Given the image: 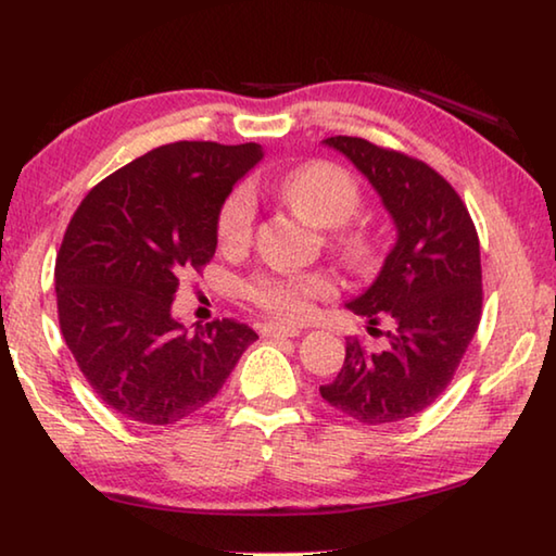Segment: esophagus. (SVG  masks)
Wrapping results in <instances>:
<instances>
[{
	"label": "esophagus",
	"mask_w": 556,
	"mask_h": 556,
	"mask_svg": "<svg viewBox=\"0 0 556 556\" xmlns=\"http://www.w3.org/2000/svg\"><path fill=\"white\" fill-rule=\"evenodd\" d=\"M262 336H267V338H294V336H299V328L289 326V324H265V326H262Z\"/></svg>",
	"instance_id": "esophagus-1"
}]
</instances>
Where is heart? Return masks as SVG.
<instances>
[{"mask_svg": "<svg viewBox=\"0 0 556 556\" xmlns=\"http://www.w3.org/2000/svg\"><path fill=\"white\" fill-rule=\"evenodd\" d=\"M277 195L316 228H341L353 218L363 201L355 178L345 168L328 162L304 164L281 176ZM252 225H255V201L248 188H235L218 213L220 248H248ZM333 248L351 265H368L372 260V242L361 230H336ZM242 291L262 312L299 321L312 314L318 299L331 296L336 285L324 271H299V275H257Z\"/></svg>", "mask_w": 556, "mask_h": 556, "instance_id": "obj_1", "label": "heart"}]
</instances>
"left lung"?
<instances>
[{
    "label": "left lung",
    "mask_w": 556,
    "mask_h": 556,
    "mask_svg": "<svg viewBox=\"0 0 556 556\" xmlns=\"http://www.w3.org/2000/svg\"><path fill=\"white\" fill-rule=\"evenodd\" d=\"M324 144L351 159L372 184L397 228L378 279L348 301L370 321L388 324V348L365 351L353 338L338 378L321 397L363 425L378 427L427 409L454 378L481 324V244L468 208L429 164L361 137Z\"/></svg>",
    "instance_id": "1"
}]
</instances>
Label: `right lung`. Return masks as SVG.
I'll list each match as a JSON object with an SVG mask.
<instances>
[{"label":"right lung","mask_w":556,"mask_h":556,"mask_svg":"<svg viewBox=\"0 0 556 556\" xmlns=\"http://www.w3.org/2000/svg\"><path fill=\"white\" fill-rule=\"evenodd\" d=\"M262 156L255 142L156 147L73 213L55 257L59 324L112 412L152 427L193 417L257 341L232 318L188 333L172 304L178 271L213 260L223 203Z\"/></svg>","instance_id":"right-lung-1"}]
</instances>
